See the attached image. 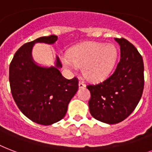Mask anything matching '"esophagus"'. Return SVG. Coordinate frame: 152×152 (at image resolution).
Instances as JSON below:
<instances>
[{"label": "esophagus", "instance_id": "1", "mask_svg": "<svg viewBox=\"0 0 152 152\" xmlns=\"http://www.w3.org/2000/svg\"><path fill=\"white\" fill-rule=\"evenodd\" d=\"M85 87V84L83 80H80L79 81V88H84Z\"/></svg>", "mask_w": 152, "mask_h": 152}]
</instances>
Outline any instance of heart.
Wrapping results in <instances>:
<instances>
[{"mask_svg":"<svg viewBox=\"0 0 152 152\" xmlns=\"http://www.w3.org/2000/svg\"><path fill=\"white\" fill-rule=\"evenodd\" d=\"M117 58V49L114 45L88 43L73 48L69 56L62 57V62L70 70L84 66L83 71L87 78L101 81L112 73Z\"/></svg>","mask_w":152,"mask_h":152,"instance_id":"obj_1","label":"heart"}]
</instances>
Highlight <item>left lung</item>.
<instances>
[{
	"label": "left lung",
	"instance_id": "obj_1",
	"mask_svg": "<svg viewBox=\"0 0 152 152\" xmlns=\"http://www.w3.org/2000/svg\"><path fill=\"white\" fill-rule=\"evenodd\" d=\"M115 40L120 46V60L115 70L103 82L88 84L91 115L108 124L121 122L135 110L144 86L143 58L135 46L124 38Z\"/></svg>",
	"mask_w": 152,
	"mask_h": 152
}]
</instances>
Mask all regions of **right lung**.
Instances as JSON below:
<instances>
[{"mask_svg": "<svg viewBox=\"0 0 152 152\" xmlns=\"http://www.w3.org/2000/svg\"><path fill=\"white\" fill-rule=\"evenodd\" d=\"M57 37H42L26 43L15 53L9 65V84L17 107L26 117L41 125H51L65 115L72 98L78 90V79L68 80L60 72V59L55 65L41 66L32 58L37 43L53 45Z\"/></svg>", "mask_w": 152, "mask_h": 152, "instance_id": "right-lung-1", "label": "right lung"}]
</instances>
